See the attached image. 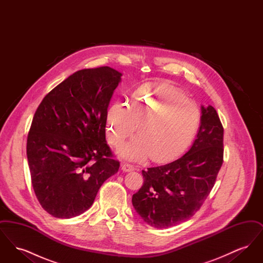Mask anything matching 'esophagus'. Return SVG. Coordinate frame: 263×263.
<instances>
[{"instance_id":"obj_1","label":"esophagus","mask_w":263,"mask_h":263,"mask_svg":"<svg viewBox=\"0 0 263 263\" xmlns=\"http://www.w3.org/2000/svg\"><path fill=\"white\" fill-rule=\"evenodd\" d=\"M121 170L125 173H130V172H133L135 170V167L132 164H129V163H122L121 164Z\"/></svg>"}]
</instances>
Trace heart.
I'll return each instance as SVG.
<instances>
[{
    "instance_id": "b5f03b06",
    "label": "heart",
    "mask_w": 263,
    "mask_h": 263,
    "mask_svg": "<svg viewBox=\"0 0 263 263\" xmlns=\"http://www.w3.org/2000/svg\"><path fill=\"white\" fill-rule=\"evenodd\" d=\"M200 110L186 95L168 85L151 84L140 88L130 105L115 101L106 114L109 142L121 145L139 125L140 133L118 150L124 160L171 161L187 149L200 124Z\"/></svg>"
}]
</instances>
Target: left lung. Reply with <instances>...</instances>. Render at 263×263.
Masks as SVG:
<instances>
[{"label": "left lung", "mask_w": 263, "mask_h": 263, "mask_svg": "<svg viewBox=\"0 0 263 263\" xmlns=\"http://www.w3.org/2000/svg\"><path fill=\"white\" fill-rule=\"evenodd\" d=\"M224 129L212 105H201L200 127L191 148L178 160L142 171L144 183L132 204L148 225L166 229L200 209L223 163Z\"/></svg>", "instance_id": "8db88e82"}]
</instances>
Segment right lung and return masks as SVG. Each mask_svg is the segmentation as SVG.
Returning a JSON list of instances; mask_svg holds the SVG:
<instances>
[{"label": "right lung", "mask_w": 263, "mask_h": 263, "mask_svg": "<svg viewBox=\"0 0 263 263\" xmlns=\"http://www.w3.org/2000/svg\"><path fill=\"white\" fill-rule=\"evenodd\" d=\"M121 76L107 66L80 70L46 95L35 111L26 155L35 195L53 217L87 211L102 183L118 172L105 126Z\"/></svg>", "instance_id": "1"}]
</instances>
